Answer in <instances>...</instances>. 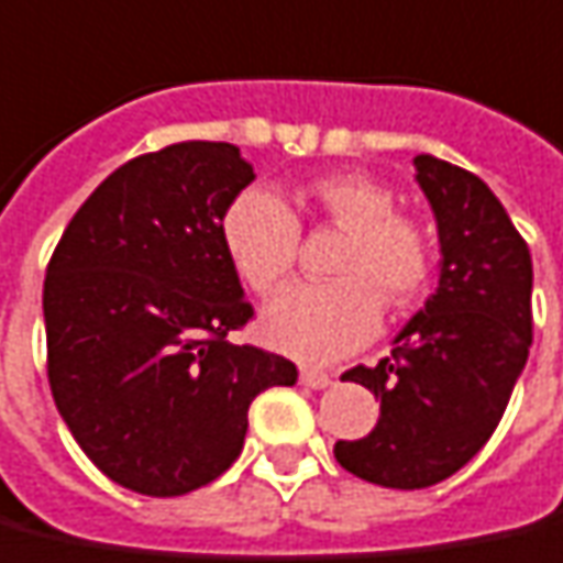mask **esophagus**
Segmentation results:
<instances>
[{
  "label": "esophagus",
  "instance_id": "obj_1",
  "mask_svg": "<svg viewBox=\"0 0 563 563\" xmlns=\"http://www.w3.org/2000/svg\"><path fill=\"white\" fill-rule=\"evenodd\" d=\"M298 380L310 387V390H325L329 384H332V375L329 372H320V368H301V375Z\"/></svg>",
  "mask_w": 563,
  "mask_h": 563
}]
</instances>
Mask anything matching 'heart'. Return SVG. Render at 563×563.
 <instances>
[{
    "label": "heart",
    "mask_w": 563,
    "mask_h": 563,
    "mask_svg": "<svg viewBox=\"0 0 563 563\" xmlns=\"http://www.w3.org/2000/svg\"><path fill=\"white\" fill-rule=\"evenodd\" d=\"M305 210L344 231L332 283H298L271 301L262 332L289 356L329 363L363 347L380 325V301L402 308L430 280L432 243L415 216L393 210V191L365 173H332L301 188ZM301 228L274 191L243 188L222 216L234 271L258 295L289 280Z\"/></svg>",
    "instance_id": "b5f03b06"
}]
</instances>
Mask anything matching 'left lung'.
Wrapping results in <instances>:
<instances>
[{
    "label": "left lung",
    "instance_id": "8db88e82",
    "mask_svg": "<svg viewBox=\"0 0 563 563\" xmlns=\"http://www.w3.org/2000/svg\"><path fill=\"white\" fill-rule=\"evenodd\" d=\"M415 170L439 228V286L393 356L344 375L375 393L380 418L365 439L335 445L347 473L399 490L445 482L485 448L533 341L530 250L497 195L432 155Z\"/></svg>",
    "mask_w": 563,
    "mask_h": 563
}]
</instances>
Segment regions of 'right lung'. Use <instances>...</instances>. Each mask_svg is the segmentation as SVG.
<instances>
[{"label": "right lung", "mask_w": 563, "mask_h": 563, "mask_svg": "<svg viewBox=\"0 0 563 563\" xmlns=\"http://www.w3.org/2000/svg\"><path fill=\"white\" fill-rule=\"evenodd\" d=\"M255 179L231 143L188 140L93 188L45 277L48 380L93 466L145 497L210 485L241 457L250 402L298 368L231 344L253 317L222 243Z\"/></svg>", "instance_id": "add662e5"}]
</instances>
